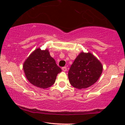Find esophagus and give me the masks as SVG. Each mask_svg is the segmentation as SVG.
Wrapping results in <instances>:
<instances>
[{"label":"esophagus","instance_id":"1","mask_svg":"<svg viewBox=\"0 0 125 125\" xmlns=\"http://www.w3.org/2000/svg\"><path fill=\"white\" fill-rule=\"evenodd\" d=\"M62 71H64V72L67 71V67H66V66L63 67H62Z\"/></svg>","mask_w":125,"mask_h":125}]
</instances>
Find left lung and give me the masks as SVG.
Listing matches in <instances>:
<instances>
[{
    "label": "left lung",
    "mask_w": 125,
    "mask_h": 125,
    "mask_svg": "<svg viewBox=\"0 0 125 125\" xmlns=\"http://www.w3.org/2000/svg\"><path fill=\"white\" fill-rule=\"evenodd\" d=\"M102 71V64L96 57L89 52H81L71 65L68 78L72 86L86 89L98 81Z\"/></svg>",
    "instance_id": "obj_1"
}]
</instances>
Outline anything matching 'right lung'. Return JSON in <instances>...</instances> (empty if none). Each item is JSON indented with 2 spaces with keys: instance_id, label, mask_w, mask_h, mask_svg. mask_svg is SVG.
<instances>
[{
  "instance_id": "right-lung-1",
  "label": "right lung",
  "mask_w": 125,
  "mask_h": 125,
  "mask_svg": "<svg viewBox=\"0 0 125 125\" xmlns=\"http://www.w3.org/2000/svg\"><path fill=\"white\" fill-rule=\"evenodd\" d=\"M24 73L29 82L35 86L46 89L54 83L62 69L50 55L48 49H36L23 64Z\"/></svg>"
}]
</instances>
